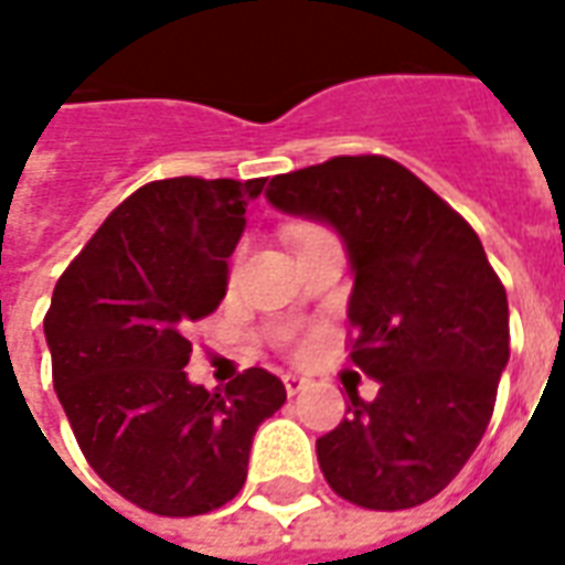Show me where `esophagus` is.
I'll use <instances>...</instances> for the list:
<instances>
[{
	"label": "esophagus",
	"mask_w": 565,
	"mask_h": 565,
	"mask_svg": "<svg viewBox=\"0 0 565 565\" xmlns=\"http://www.w3.org/2000/svg\"><path fill=\"white\" fill-rule=\"evenodd\" d=\"M305 386H308V380L299 377V374H284V388H287V395H299Z\"/></svg>",
	"instance_id": "esophagus-1"
}]
</instances>
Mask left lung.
Returning <instances> with one entry per match:
<instances>
[{
  "mask_svg": "<svg viewBox=\"0 0 565 565\" xmlns=\"http://www.w3.org/2000/svg\"><path fill=\"white\" fill-rule=\"evenodd\" d=\"M278 212L320 221L353 271L350 359L380 383L353 392L317 461L338 497L411 509L440 494L482 440L509 362V302L473 227L383 154H341L275 177Z\"/></svg>",
  "mask_w": 565,
  "mask_h": 565,
  "instance_id": "obj_1",
  "label": "left lung"
}]
</instances>
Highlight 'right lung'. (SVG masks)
I'll return each instance as SVG.
<instances>
[{
	"mask_svg": "<svg viewBox=\"0 0 565 565\" xmlns=\"http://www.w3.org/2000/svg\"><path fill=\"white\" fill-rule=\"evenodd\" d=\"M266 179L179 177L137 188L62 271L44 317L53 386L92 470L167 518L239 494L250 440L287 401L263 367L191 383L188 329L227 294V257Z\"/></svg>",
	"mask_w": 565,
	"mask_h": 565,
	"instance_id": "right-lung-1",
	"label": "right lung"
}]
</instances>
